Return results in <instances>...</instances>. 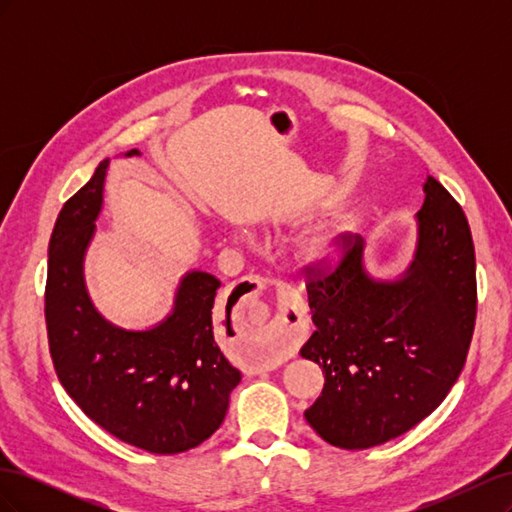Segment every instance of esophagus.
I'll use <instances>...</instances> for the list:
<instances>
[{
	"label": "esophagus",
	"instance_id": "1",
	"mask_svg": "<svg viewBox=\"0 0 512 512\" xmlns=\"http://www.w3.org/2000/svg\"><path fill=\"white\" fill-rule=\"evenodd\" d=\"M247 290L250 292H254V294H258L262 288H265V280H262V277H258V275H250V277H243V282H241ZM282 297L286 299L284 301V305H282V320L277 322V329H275V335H273V346L275 348H280V346H284V348H297L299 346V342L303 339V331H301V316H299V307H297V303H294L290 297H292V290L288 288V286H282ZM288 308H292L295 315L298 316V320L290 323L285 318V312ZM294 315V316H295ZM293 316V317H294Z\"/></svg>",
	"mask_w": 512,
	"mask_h": 512
}]
</instances>
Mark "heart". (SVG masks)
I'll return each instance as SVG.
<instances>
[{
  "label": "heart",
  "instance_id": "obj_1",
  "mask_svg": "<svg viewBox=\"0 0 512 512\" xmlns=\"http://www.w3.org/2000/svg\"><path fill=\"white\" fill-rule=\"evenodd\" d=\"M342 250V232L327 230L320 235L307 239L303 245V254L307 260L316 262V265H329Z\"/></svg>",
  "mask_w": 512,
  "mask_h": 512
}]
</instances>
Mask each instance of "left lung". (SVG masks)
Listing matches in <instances>:
<instances>
[{
  "mask_svg": "<svg viewBox=\"0 0 512 512\" xmlns=\"http://www.w3.org/2000/svg\"><path fill=\"white\" fill-rule=\"evenodd\" d=\"M423 192L416 260L404 277L371 280L352 232H342L333 265L303 267L316 331L301 356L324 374L305 418L324 442L346 451L384 444L421 423L468 359L476 322L472 232L440 181L429 175Z\"/></svg>",
  "mask_w": 512,
  "mask_h": 512,
  "instance_id": "8db88e82",
  "label": "left lung"
}]
</instances>
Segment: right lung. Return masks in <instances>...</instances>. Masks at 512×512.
Masks as SVG:
<instances>
[{"instance_id":"1","label":"right lung","mask_w":512,"mask_h":512,"mask_svg":"<svg viewBox=\"0 0 512 512\" xmlns=\"http://www.w3.org/2000/svg\"><path fill=\"white\" fill-rule=\"evenodd\" d=\"M106 166L100 162L59 211L51 235L44 290L51 359L61 386L96 425L147 453L177 455L220 429L241 382L213 339L220 280L203 271L185 275L173 314L156 329L123 331L106 322L83 284Z\"/></svg>"}]
</instances>
